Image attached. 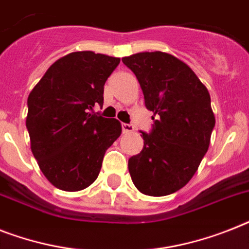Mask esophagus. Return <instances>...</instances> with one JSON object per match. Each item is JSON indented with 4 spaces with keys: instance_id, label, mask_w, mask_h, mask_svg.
Listing matches in <instances>:
<instances>
[{
    "instance_id": "obj_1",
    "label": "esophagus",
    "mask_w": 249,
    "mask_h": 249,
    "mask_svg": "<svg viewBox=\"0 0 249 249\" xmlns=\"http://www.w3.org/2000/svg\"><path fill=\"white\" fill-rule=\"evenodd\" d=\"M121 128H123V133H131V131L134 130V125L123 123V124H121Z\"/></svg>"
}]
</instances>
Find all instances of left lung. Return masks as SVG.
<instances>
[{
  "mask_svg": "<svg viewBox=\"0 0 249 249\" xmlns=\"http://www.w3.org/2000/svg\"><path fill=\"white\" fill-rule=\"evenodd\" d=\"M152 111L144 145L129 159L131 180L143 195L161 197L183 188L207 152L215 116L210 93L193 70L173 54L141 52L123 58Z\"/></svg>",
  "mask_w": 249,
  "mask_h": 249,
  "instance_id": "left-lung-1",
  "label": "left lung"
}]
</instances>
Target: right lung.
Returning a JSON list of instances; mask_svg holds the SVG:
<instances>
[{
  "mask_svg": "<svg viewBox=\"0 0 249 249\" xmlns=\"http://www.w3.org/2000/svg\"><path fill=\"white\" fill-rule=\"evenodd\" d=\"M119 64L118 57L72 52L52 64L28 97L30 148L44 177L61 191L89 187L120 135L116 119L90 112L104 105L105 83Z\"/></svg>",
  "mask_w": 249,
  "mask_h": 249,
  "instance_id": "1",
  "label": "right lung"
}]
</instances>
